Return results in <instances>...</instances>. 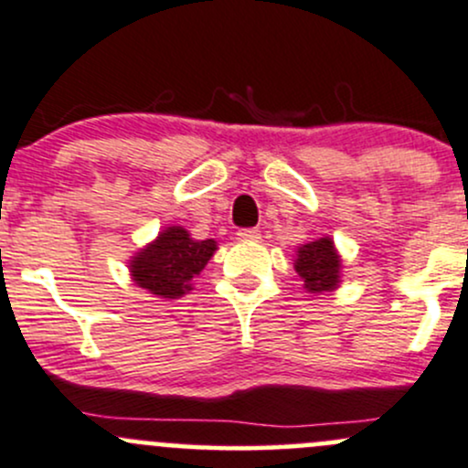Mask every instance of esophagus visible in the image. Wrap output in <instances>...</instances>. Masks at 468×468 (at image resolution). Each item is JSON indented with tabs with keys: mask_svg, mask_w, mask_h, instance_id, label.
<instances>
[{
	"mask_svg": "<svg viewBox=\"0 0 468 468\" xmlns=\"http://www.w3.org/2000/svg\"><path fill=\"white\" fill-rule=\"evenodd\" d=\"M238 239H239V242H258V239H260V230L258 229H242V230H238Z\"/></svg>",
	"mask_w": 468,
	"mask_h": 468,
	"instance_id": "1",
	"label": "esophagus"
}]
</instances>
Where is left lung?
<instances>
[{"label": "left lung", "instance_id": "1", "mask_svg": "<svg viewBox=\"0 0 468 468\" xmlns=\"http://www.w3.org/2000/svg\"><path fill=\"white\" fill-rule=\"evenodd\" d=\"M293 269L303 278V287L309 293L336 292L343 282V258L334 239L327 235L314 242L300 244Z\"/></svg>", "mask_w": 468, "mask_h": 468}]
</instances>
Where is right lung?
Segmentation results:
<instances>
[{"mask_svg": "<svg viewBox=\"0 0 468 468\" xmlns=\"http://www.w3.org/2000/svg\"><path fill=\"white\" fill-rule=\"evenodd\" d=\"M218 250L215 239H195L184 226H165L150 244L127 260L132 282L154 298H181Z\"/></svg>", "mask_w": 468, "mask_h": 468, "instance_id": "add662e5", "label": "right lung"}]
</instances>
